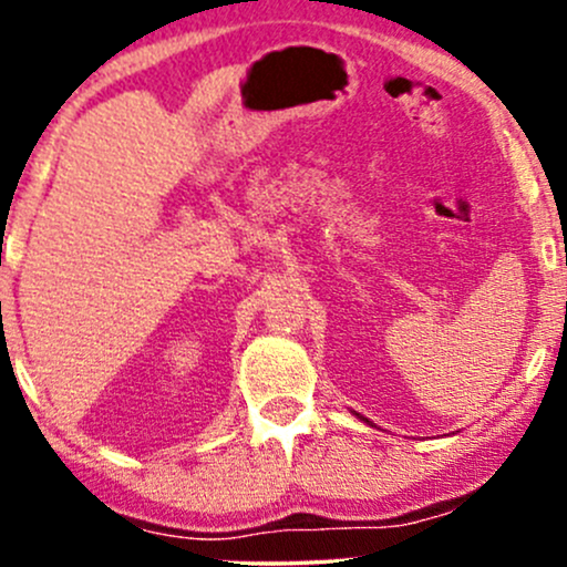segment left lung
Listing matches in <instances>:
<instances>
[{
  "mask_svg": "<svg viewBox=\"0 0 567 567\" xmlns=\"http://www.w3.org/2000/svg\"><path fill=\"white\" fill-rule=\"evenodd\" d=\"M357 415H360V413H357ZM360 419H362V415H360ZM362 421H368V419H362Z\"/></svg>",
  "mask_w": 567,
  "mask_h": 567,
  "instance_id": "left-lung-1",
  "label": "left lung"
}]
</instances>
